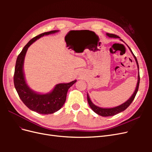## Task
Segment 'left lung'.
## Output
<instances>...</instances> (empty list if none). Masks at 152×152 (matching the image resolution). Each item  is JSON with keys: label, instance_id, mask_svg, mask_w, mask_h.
Wrapping results in <instances>:
<instances>
[{"label": "left lung", "instance_id": "1", "mask_svg": "<svg viewBox=\"0 0 152 152\" xmlns=\"http://www.w3.org/2000/svg\"><path fill=\"white\" fill-rule=\"evenodd\" d=\"M107 35L109 37H112V38H119V37L117 36V35H115L113 34H107ZM131 50V49H130ZM132 52V50H131ZM132 54L134 55V57L136 59V61L137 63V68L139 69V65H138V63H137V59L136 58V56H134V54H133V53L132 52ZM140 72L138 73V79H137V86L136 87V89L134 94L132 95L131 97L129 99L127 102H126L125 103H124L123 104H121L120 106H118L117 107H114V108H100L97 107V106H96L95 104H94L91 101L90 98H89V96L87 94V102H88V103L90 106V107L91 108V109L93 110V111L96 113L97 114L99 115L102 116V117H110V116H113L115 115H116L118 113H121L122 112H123L124 110H125L129 106L131 103L132 102V101L134 100L135 96L137 94V92L138 91V88H139V85H140Z\"/></svg>", "mask_w": 152, "mask_h": 152}]
</instances>
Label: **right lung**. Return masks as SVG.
Listing matches in <instances>:
<instances>
[{
    "instance_id": "add662e5",
    "label": "right lung",
    "mask_w": 152,
    "mask_h": 152,
    "mask_svg": "<svg viewBox=\"0 0 152 152\" xmlns=\"http://www.w3.org/2000/svg\"><path fill=\"white\" fill-rule=\"evenodd\" d=\"M57 31L58 30H52L44 32L31 39L18 56L16 62L14 84L19 97L30 110L40 114H51L60 109L66 101L68 89L77 82V80H73L70 83L58 84L55 86L51 93L45 94H38L33 91L29 88L25 82L23 67L27 49L32 43L41 37Z\"/></svg>"
}]
</instances>
